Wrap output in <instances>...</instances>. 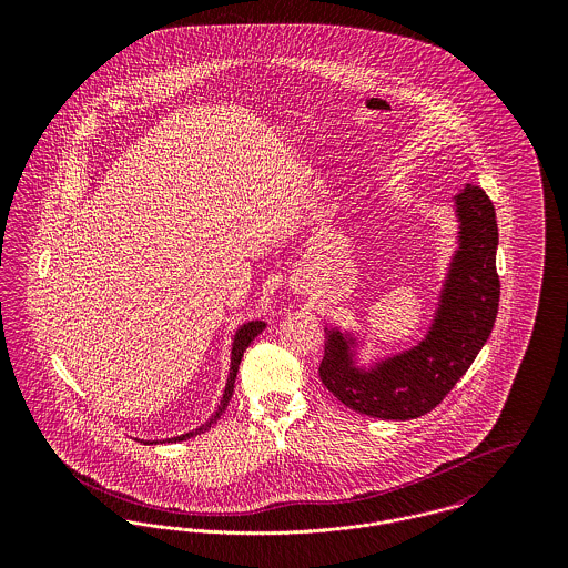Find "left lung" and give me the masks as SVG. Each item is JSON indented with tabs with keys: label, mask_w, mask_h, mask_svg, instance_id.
<instances>
[{
	"label": "left lung",
	"mask_w": 568,
	"mask_h": 568,
	"mask_svg": "<svg viewBox=\"0 0 568 568\" xmlns=\"http://www.w3.org/2000/svg\"><path fill=\"white\" fill-rule=\"evenodd\" d=\"M457 248L450 257L435 317L403 352L361 363L365 338L356 329L325 325L320 376L343 405L381 419H413L439 405L468 372L496 322L498 227L494 205L468 183L455 199Z\"/></svg>",
	"instance_id": "obj_1"
}]
</instances>
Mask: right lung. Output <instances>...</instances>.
I'll return each instance as SVG.
<instances>
[{"mask_svg": "<svg viewBox=\"0 0 568 568\" xmlns=\"http://www.w3.org/2000/svg\"><path fill=\"white\" fill-rule=\"evenodd\" d=\"M264 327H266L264 322H246V324L241 325V327L236 329V334H234V338H232V365H230L227 385H225V392H223L221 403L216 406V410L210 415V419H207L205 424H201L199 428L190 430V433H183V435H176V437H170V439H163V442H183V439H190V437H194V435H201V433L210 430V426L223 415L225 406L230 405V400H232L234 383H236V374H239V365H241V361H243L244 349L251 345V341H253ZM140 442H142V444H158V439H155V442H153V439H140ZM160 442H162V439H160Z\"/></svg>", "mask_w": 568, "mask_h": 568, "instance_id": "obj_1", "label": "right lung"}]
</instances>
